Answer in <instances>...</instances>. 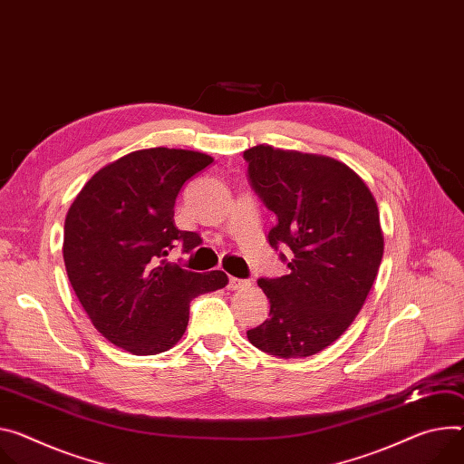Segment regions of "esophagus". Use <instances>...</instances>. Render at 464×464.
<instances>
[{"label":"esophagus","instance_id":"1","mask_svg":"<svg viewBox=\"0 0 464 464\" xmlns=\"http://www.w3.org/2000/svg\"><path fill=\"white\" fill-rule=\"evenodd\" d=\"M229 290H240V288H246L249 286V281H244V279H237V277H229Z\"/></svg>","mask_w":464,"mask_h":464}]
</instances>
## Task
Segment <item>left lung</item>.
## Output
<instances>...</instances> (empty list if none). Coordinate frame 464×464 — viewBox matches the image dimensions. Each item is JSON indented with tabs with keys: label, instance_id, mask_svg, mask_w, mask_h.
Listing matches in <instances>:
<instances>
[{
	"label": "left lung",
	"instance_id": "8db88e82",
	"mask_svg": "<svg viewBox=\"0 0 464 464\" xmlns=\"http://www.w3.org/2000/svg\"><path fill=\"white\" fill-rule=\"evenodd\" d=\"M244 159L251 187L277 217L270 246L292 251L286 276L257 281L270 318L247 341L281 359L314 355L352 325L382 265L375 198L350 166L325 155L261 144Z\"/></svg>",
	"mask_w": 464,
	"mask_h": 464
}]
</instances>
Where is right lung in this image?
I'll return each mask as SVG.
<instances>
[{
  "instance_id": "right-lung-1",
  "label": "right lung",
  "mask_w": 464,
  "mask_h": 464,
  "mask_svg": "<svg viewBox=\"0 0 464 464\" xmlns=\"http://www.w3.org/2000/svg\"><path fill=\"white\" fill-rule=\"evenodd\" d=\"M215 159L199 151L150 148L103 166L75 196L64 222L68 279L94 327L133 355L174 348L188 324L190 300L227 285L222 270L198 274L168 263L181 231L174 205L183 185Z\"/></svg>"
}]
</instances>
